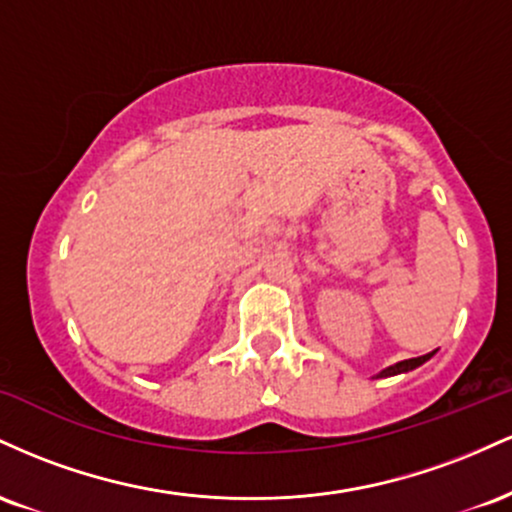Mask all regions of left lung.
<instances>
[{"label": "left lung", "instance_id": "obj_1", "mask_svg": "<svg viewBox=\"0 0 512 512\" xmlns=\"http://www.w3.org/2000/svg\"><path fill=\"white\" fill-rule=\"evenodd\" d=\"M433 356V351L431 354H426V356H419V358H407V361H399V363H395V366H390V368H385V370H380L378 375H375V378H390V375H399V373H409V370H414V368H419L421 363H426L428 358Z\"/></svg>", "mask_w": 512, "mask_h": 512}]
</instances>
